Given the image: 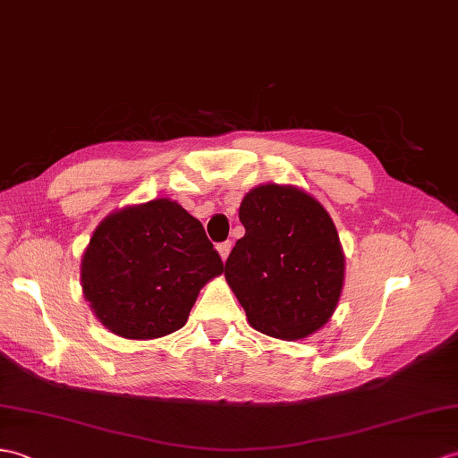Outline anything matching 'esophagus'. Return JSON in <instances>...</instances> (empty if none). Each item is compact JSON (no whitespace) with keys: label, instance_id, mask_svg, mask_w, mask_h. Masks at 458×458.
I'll list each match as a JSON object with an SVG mask.
<instances>
[{"label":"esophagus","instance_id":"1","mask_svg":"<svg viewBox=\"0 0 458 458\" xmlns=\"http://www.w3.org/2000/svg\"><path fill=\"white\" fill-rule=\"evenodd\" d=\"M216 250H218V253H220L222 261H226L228 255H230V250H232V242H222V243H218Z\"/></svg>","mask_w":458,"mask_h":458}]
</instances>
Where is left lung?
<instances>
[{
    "label": "left lung",
    "instance_id": "left-lung-1",
    "mask_svg": "<svg viewBox=\"0 0 458 458\" xmlns=\"http://www.w3.org/2000/svg\"><path fill=\"white\" fill-rule=\"evenodd\" d=\"M246 228L225 277L258 332L294 342L318 332L339 302L345 258L334 220L306 191L267 183L240 205Z\"/></svg>",
    "mask_w": 458,
    "mask_h": 458
}]
</instances>
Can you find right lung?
I'll use <instances>...</instances> for the list:
<instances>
[{
	"label": "right lung",
	"mask_w": 458,
	"mask_h": 458,
	"mask_svg": "<svg viewBox=\"0 0 458 458\" xmlns=\"http://www.w3.org/2000/svg\"><path fill=\"white\" fill-rule=\"evenodd\" d=\"M225 271L205 228L169 199L101 220L81 258V289L99 322L126 339L183 327L200 289Z\"/></svg>",
	"instance_id": "right-lung-1"
}]
</instances>
